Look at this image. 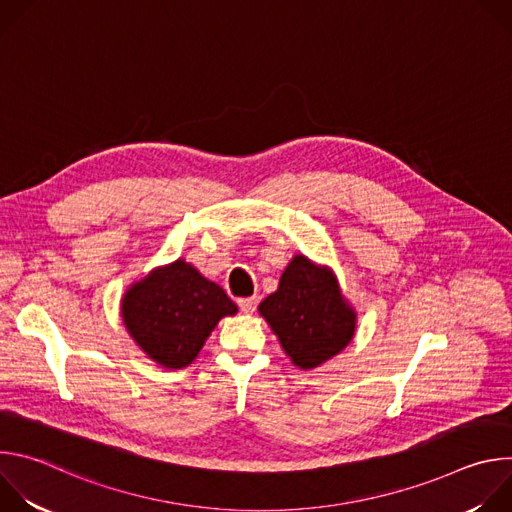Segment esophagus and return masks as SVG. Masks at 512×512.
<instances>
[{"label": "esophagus", "mask_w": 512, "mask_h": 512, "mask_svg": "<svg viewBox=\"0 0 512 512\" xmlns=\"http://www.w3.org/2000/svg\"><path fill=\"white\" fill-rule=\"evenodd\" d=\"M237 304L243 314H253L257 310L259 302H257V298H241V300H237Z\"/></svg>", "instance_id": "obj_1"}]
</instances>
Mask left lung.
Wrapping results in <instances>:
<instances>
[{"mask_svg": "<svg viewBox=\"0 0 512 512\" xmlns=\"http://www.w3.org/2000/svg\"><path fill=\"white\" fill-rule=\"evenodd\" d=\"M259 312L302 369L338 354L354 334V312L344 304L334 275L304 255L285 267L277 291L261 302Z\"/></svg>", "mask_w": 512, "mask_h": 512, "instance_id": "obj_1", "label": "left lung"}]
</instances>
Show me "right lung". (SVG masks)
Wrapping results in <instances>:
<instances>
[{
    "instance_id": "1",
    "label": "right lung",
    "mask_w": 512,
    "mask_h": 512,
    "mask_svg": "<svg viewBox=\"0 0 512 512\" xmlns=\"http://www.w3.org/2000/svg\"><path fill=\"white\" fill-rule=\"evenodd\" d=\"M235 312L223 287L180 259L135 283L121 306L133 340L166 369L190 364L216 322Z\"/></svg>"
}]
</instances>
